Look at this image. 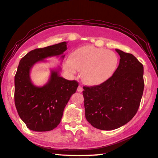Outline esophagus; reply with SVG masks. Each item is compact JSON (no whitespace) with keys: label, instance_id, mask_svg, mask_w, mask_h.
<instances>
[{"label":"esophagus","instance_id":"obj_1","mask_svg":"<svg viewBox=\"0 0 158 158\" xmlns=\"http://www.w3.org/2000/svg\"><path fill=\"white\" fill-rule=\"evenodd\" d=\"M82 87H81V86H78V87H77V91L78 92H82Z\"/></svg>","mask_w":158,"mask_h":158}]
</instances>
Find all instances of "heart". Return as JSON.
I'll return each mask as SVG.
<instances>
[{
  "label": "heart",
  "instance_id": "heart-1",
  "mask_svg": "<svg viewBox=\"0 0 158 158\" xmlns=\"http://www.w3.org/2000/svg\"><path fill=\"white\" fill-rule=\"evenodd\" d=\"M118 60L114 52L87 45L77 48L64 64V68L72 73L76 69L81 71L82 81L90 86L104 83L114 73Z\"/></svg>",
  "mask_w": 158,
  "mask_h": 158
}]
</instances>
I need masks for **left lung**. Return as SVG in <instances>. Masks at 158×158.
Instances as JSON below:
<instances>
[{
  "label": "left lung",
  "mask_w": 158,
  "mask_h": 158,
  "mask_svg": "<svg viewBox=\"0 0 158 158\" xmlns=\"http://www.w3.org/2000/svg\"><path fill=\"white\" fill-rule=\"evenodd\" d=\"M116 51L121 59L113 76L100 85L85 86L82 92L86 119L103 131L120 128L134 117L144 87L142 64L133 55Z\"/></svg>",
  "instance_id": "obj_1"
}]
</instances>
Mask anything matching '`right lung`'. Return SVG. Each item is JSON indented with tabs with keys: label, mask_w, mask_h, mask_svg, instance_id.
<instances>
[{
	"label": "right lung",
	"mask_w": 158,
	"mask_h": 158,
	"mask_svg": "<svg viewBox=\"0 0 158 158\" xmlns=\"http://www.w3.org/2000/svg\"><path fill=\"white\" fill-rule=\"evenodd\" d=\"M66 42H61L30 51L20 60L15 77V102L18 114L27 128L36 132L52 131L59 125L64 107L78 83L60 76L61 69H51L48 82L36 86L30 78L35 64L57 56L64 59Z\"/></svg>",
	"instance_id": "1"
}]
</instances>
